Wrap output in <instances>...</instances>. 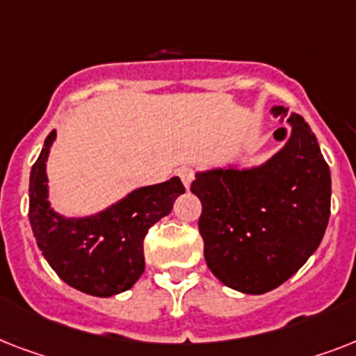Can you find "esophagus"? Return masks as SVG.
Instances as JSON below:
<instances>
[{
	"label": "esophagus",
	"mask_w": 356,
	"mask_h": 356,
	"mask_svg": "<svg viewBox=\"0 0 356 356\" xmlns=\"http://www.w3.org/2000/svg\"><path fill=\"white\" fill-rule=\"evenodd\" d=\"M177 173H179V177H181V181H183L184 186L188 188L190 184H192V181H194V175H195L194 170H192L190 166H183Z\"/></svg>",
	"instance_id": "obj_1"
}]
</instances>
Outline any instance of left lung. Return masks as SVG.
Returning <instances> with one entry per match:
<instances>
[{
  "instance_id": "1",
  "label": "left lung",
  "mask_w": 356,
  "mask_h": 356,
  "mask_svg": "<svg viewBox=\"0 0 356 356\" xmlns=\"http://www.w3.org/2000/svg\"><path fill=\"white\" fill-rule=\"evenodd\" d=\"M288 122L286 145L264 166L197 173L190 186L203 207L207 266L238 292L288 281L318 249L331 216V172L318 140L301 116Z\"/></svg>"
}]
</instances>
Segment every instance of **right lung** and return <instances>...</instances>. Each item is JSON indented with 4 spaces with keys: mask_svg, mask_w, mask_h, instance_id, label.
Segmentation results:
<instances>
[{
    "mask_svg": "<svg viewBox=\"0 0 356 356\" xmlns=\"http://www.w3.org/2000/svg\"><path fill=\"white\" fill-rule=\"evenodd\" d=\"M55 140L47 134L31 170L29 222L33 234L57 275L81 292L108 298L125 292L144 273V238L151 225L172 212L184 194L179 177L131 192L90 218H63L47 203L46 161Z\"/></svg>",
    "mask_w": 356,
    "mask_h": 356,
    "instance_id": "add662e5",
    "label": "right lung"
}]
</instances>
